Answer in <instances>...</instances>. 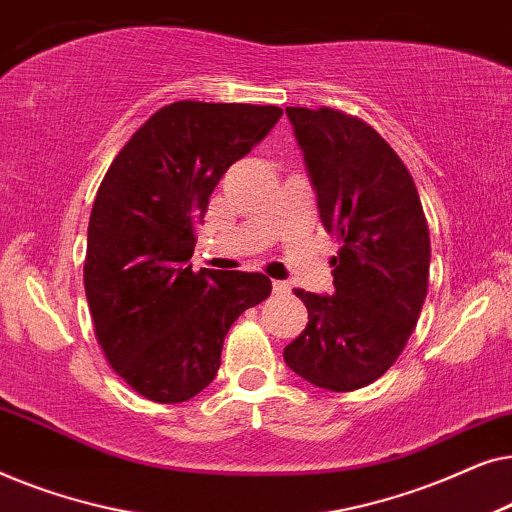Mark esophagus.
I'll return each instance as SVG.
<instances>
[{
    "label": "esophagus",
    "instance_id": "1",
    "mask_svg": "<svg viewBox=\"0 0 512 512\" xmlns=\"http://www.w3.org/2000/svg\"><path fill=\"white\" fill-rule=\"evenodd\" d=\"M272 291H275L277 296H286V293L291 291V286L286 282H272Z\"/></svg>",
    "mask_w": 512,
    "mask_h": 512
}]
</instances>
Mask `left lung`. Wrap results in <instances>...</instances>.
I'll list each match as a JSON object with an SVG mask.
<instances>
[{
  "instance_id": "obj_1",
  "label": "left lung",
  "mask_w": 512,
  "mask_h": 512,
  "mask_svg": "<svg viewBox=\"0 0 512 512\" xmlns=\"http://www.w3.org/2000/svg\"><path fill=\"white\" fill-rule=\"evenodd\" d=\"M286 116L340 247L333 296L296 289L307 326L284 361L314 387L354 391L387 373L415 331L429 291V223L408 167L366 121L331 107H286Z\"/></svg>"
}]
</instances>
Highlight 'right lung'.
Returning <instances> with one entry per match:
<instances>
[{
    "label": "right lung",
    "mask_w": 512,
    "mask_h": 512,
    "mask_svg": "<svg viewBox=\"0 0 512 512\" xmlns=\"http://www.w3.org/2000/svg\"><path fill=\"white\" fill-rule=\"evenodd\" d=\"M282 114L272 104H167L97 188L83 263L95 338L114 373L149 401L200 394L221 366L228 328L270 296L263 272H193L188 258L216 184Z\"/></svg>",
    "instance_id": "add662e5"
}]
</instances>
